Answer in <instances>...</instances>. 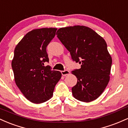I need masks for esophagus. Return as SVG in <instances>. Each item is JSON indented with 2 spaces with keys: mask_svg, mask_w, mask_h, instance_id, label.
Here are the masks:
<instances>
[{
  "mask_svg": "<svg viewBox=\"0 0 128 128\" xmlns=\"http://www.w3.org/2000/svg\"><path fill=\"white\" fill-rule=\"evenodd\" d=\"M61 73L62 74V76H66L67 75H69V74H70V72L68 71V70H64V71H62Z\"/></svg>",
  "mask_w": 128,
  "mask_h": 128,
  "instance_id": "esophagus-1",
  "label": "esophagus"
}]
</instances>
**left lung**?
<instances>
[{
  "instance_id": "1",
  "label": "left lung",
  "mask_w": 128,
  "mask_h": 128,
  "mask_svg": "<svg viewBox=\"0 0 128 128\" xmlns=\"http://www.w3.org/2000/svg\"><path fill=\"white\" fill-rule=\"evenodd\" d=\"M56 34L81 68L72 71L77 83L72 88L74 97L83 102L97 99L110 80L112 57L102 37L91 28L76 25L61 28Z\"/></svg>"
}]
</instances>
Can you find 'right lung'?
<instances>
[{
    "label": "right lung",
    "instance_id": "obj_1",
    "mask_svg": "<svg viewBox=\"0 0 128 128\" xmlns=\"http://www.w3.org/2000/svg\"><path fill=\"white\" fill-rule=\"evenodd\" d=\"M57 30H33L23 37L14 50L11 66L16 84L25 98L33 103L40 104L50 100L62 77L60 71L44 66V63L49 62L46 46Z\"/></svg>",
    "mask_w": 128,
    "mask_h": 128
}]
</instances>
